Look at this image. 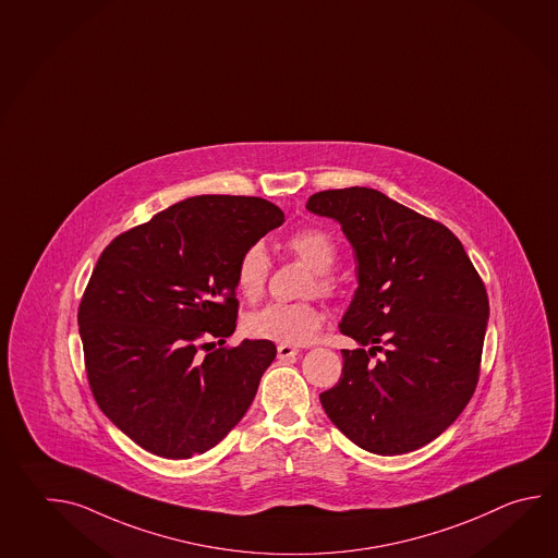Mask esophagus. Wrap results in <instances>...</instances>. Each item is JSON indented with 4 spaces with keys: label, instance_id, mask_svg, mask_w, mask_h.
I'll return each mask as SVG.
<instances>
[{
    "label": "esophagus",
    "instance_id": "1",
    "mask_svg": "<svg viewBox=\"0 0 558 558\" xmlns=\"http://www.w3.org/2000/svg\"><path fill=\"white\" fill-rule=\"evenodd\" d=\"M298 353L300 350L294 345H288V343L278 345V360H292V357H296Z\"/></svg>",
    "mask_w": 558,
    "mask_h": 558
}]
</instances>
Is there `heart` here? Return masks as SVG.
<instances>
[{"label": "heart", "mask_w": 558, "mask_h": 558, "mask_svg": "<svg viewBox=\"0 0 558 558\" xmlns=\"http://www.w3.org/2000/svg\"><path fill=\"white\" fill-rule=\"evenodd\" d=\"M288 248L294 256L306 264L316 274V288L322 294L333 292V280L330 272L338 248L328 232L318 228L298 230L288 239ZM270 272V258L262 244H252L240 256L236 266V284L240 294L246 300H258L264 292V286ZM324 314L314 302H296V304H280L274 302L268 306L252 312L244 319V330L258 340L278 341L288 345H300L314 340L322 326Z\"/></svg>", "instance_id": "1"}]
</instances>
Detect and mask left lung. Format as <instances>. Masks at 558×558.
<instances>
[{"label": "left lung", "instance_id": "8db88e82", "mask_svg": "<svg viewBox=\"0 0 558 558\" xmlns=\"http://www.w3.org/2000/svg\"><path fill=\"white\" fill-rule=\"evenodd\" d=\"M306 208L340 225L357 264L340 324L357 348L341 350L340 381L319 393L322 408L369 453L432 444L477 387L489 322L483 280L449 228L379 191H322ZM376 351L385 355L374 363Z\"/></svg>", "mask_w": 558, "mask_h": 558}]
</instances>
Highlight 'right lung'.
I'll return each mask as SVG.
<instances>
[{
  "instance_id": "1",
  "label": "right lung",
  "mask_w": 558,
  "mask_h": 558,
  "mask_svg": "<svg viewBox=\"0 0 558 558\" xmlns=\"http://www.w3.org/2000/svg\"><path fill=\"white\" fill-rule=\"evenodd\" d=\"M282 222L258 196L201 194L99 256L77 316L87 377L102 413L148 453L201 456L251 408L272 341L198 350L234 333L240 256Z\"/></svg>"
}]
</instances>
